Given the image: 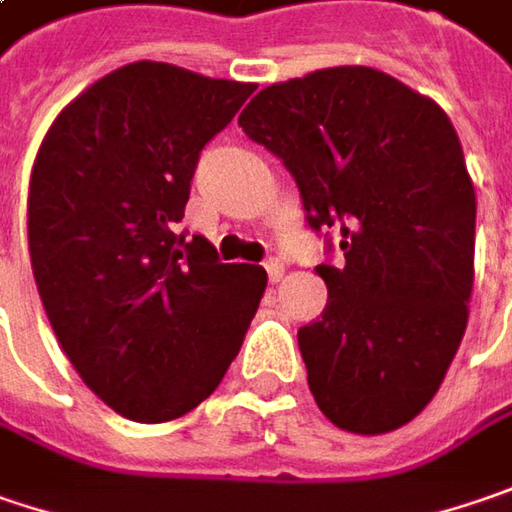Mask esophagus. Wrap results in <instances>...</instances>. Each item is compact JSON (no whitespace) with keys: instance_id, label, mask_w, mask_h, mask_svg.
Instances as JSON below:
<instances>
[{"instance_id":"1","label":"esophagus","mask_w":512,"mask_h":512,"mask_svg":"<svg viewBox=\"0 0 512 512\" xmlns=\"http://www.w3.org/2000/svg\"><path fill=\"white\" fill-rule=\"evenodd\" d=\"M265 270H268L270 282H279V279L285 276V265H282L279 259H268V262H265Z\"/></svg>"}]
</instances>
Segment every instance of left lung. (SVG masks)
Instances as JSON below:
<instances>
[{
  "instance_id": "8db88e82",
  "label": "left lung",
  "mask_w": 512,
  "mask_h": 512,
  "mask_svg": "<svg viewBox=\"0 0 512 512\" xmlns=\"http://www.w3.org/2000/svg\"><path fill=\"white\" fill-rule=\"evenodd\" d=\"M294 175L305 221L337 233L320 320L296 340L320 412L345 432L409 423L441 389L473 294L475 190L447 112L366 65L262 89L239 115Z\"/></svg>"
}]
</instances>
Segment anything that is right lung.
Wrapping results in <instances>:
<instances>
[{"label": "right lung", "instance_id": "add662e5", "mask_svg": "<svg viewBox=\"0 0 512 512\" xmlns=\"http://www.w3.org/2000/svg\"><path fill=\"white\" fill-rule=\"evenodd\" d=\"M253 89L129 63L68 103L39 146V299L83 383L129 421H175L213 395L265 294L259 265H224L204 236L178 233L201 149Z\"/></svg>", "mask_w": 512, "mask_h": 512}]
</instances>
